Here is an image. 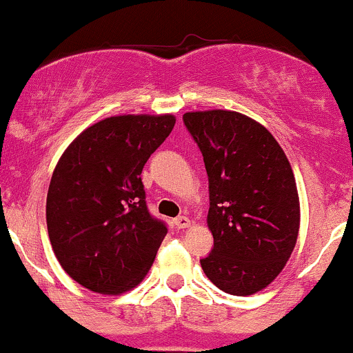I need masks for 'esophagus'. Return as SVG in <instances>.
Wrapping results in <instances>:
<instances>
[{"label": "esophagus", "mask_w": 353, "mask_h": 353, "mask_svg": "<svg viewBox=\"0 0 353 353\" xmlns=\"http://www.w3.org/2000/svg\"><path fill=\"white\" fill-rule=\"evenodd\" d=\"M173 223H175V227H176L178 230L188 228V227H190V220L187 219V216H178V219L173 220Z\"/></svg>", "instance_id": "esophagus-1"}]
</instances>
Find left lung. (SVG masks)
<instances>
[{"mask_svg": "<svg viewBox=\"0 0 353 353\" xmlns=\"http://www.w3.org/2000/svg\"><path fill=\"white\" fill-rule=\"evenodd\" d=\"M208 175L213 248L200 260L220 290L252 295L290 259L300 227L295 176L265 126L227 110L185 113Z\"/></svg>", "mask_w": 353, "mask_h": 353, "instance_id": "8db88e82", "label": "left lung"}]
</instances>
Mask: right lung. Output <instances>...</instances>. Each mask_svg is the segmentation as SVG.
<instances>
[{
    "mask_svg": "<svg viewBox=\"0 0 353 353\" xmlns=\"http://www.w3.org/2000/svg\"><path fill=\"white\" fill-rule=\"evenodd\" d=\"M175 126L172 114H123L98 121L71 143L46 198L51 247L74 282L123 294L143 280L166 223L146 207L141 172Z\"/></svg>",
    "mask_w": 353,
    "mask_h": 353,
    "instance_id": "obj_1",
    "label": "right lung"
}]
</instances>
